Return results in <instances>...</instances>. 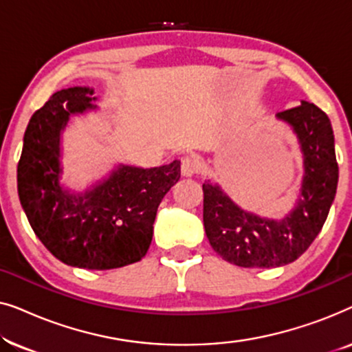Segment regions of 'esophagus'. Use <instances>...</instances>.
Here are the masks:
<instances>
[{
    "instance_id": "esophagus-1",
    "label": "esophagus",
    "mask_w": 352,
    "mask_h": 352,
    "mask_svg": "<svg viewBox=\"0 0 352 352\" xmlns=\"http://www.w3.org/2000/svg\"><path fill=\"white\" fill-rule=\"evenodd\" d=\"M201 170V165H200V160L194 155H187L182 158V163H181V171L184 176H194L197 175Z\"/></svg>"
}]
</instances>
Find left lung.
<instances>
[{"instance_id":"left-lung-1","label":"left lung","mask_w":352,"mask_h":352,"mask_svg":"<svg viewBox=\"0 0 352 352\" xmlns=\"http://www.w3.org/2000/svg\"><path fill=\"white\" fill-rule=\"evenodd\" d=\"M277 118L296 133L305 158L300 199L285 218H259L235 205L219 186L204 184L206 237L221 258L240 267H278L295 261L314 242L335 200L338 163L327 113L301 100Z\"/></svg>"}]
</instances>
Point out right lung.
<instances>
[{
	"instance_id": "right-lung-1",
	"label": "right lung",
	"mask_w": 352,
	"mask_h": 352,
	"mask_svg": "<svg viewBox=\"0 0 352 352\" xmlns=\"http://www.w3.org/2000/svg\"><path fill=\"white\" fill-rule=\"evenodd\" d=\"M94 91H57L32 115L17 165V192L33 232L74 267L117 269L146 256L163 197L181 177V162L157 168L120 165L85 194L60 187V131L70 115L96 109Z\"/></svg>"
}]
</instances>
